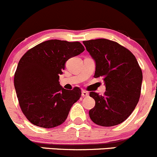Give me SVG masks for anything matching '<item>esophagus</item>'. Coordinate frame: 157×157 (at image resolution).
Masks as SVG:
<instances>
[{
  "label": "esophagus",
  "mask_w": 157,
  "mask_h": 157,
  "mask_svg": "<svg viewBox=\"0 0 157 157\" xmlns=\"http://www.w3.org/2000/svg\"><path fill=\"white\" fill-rule=\"evenodd\" d=\"M82 97H83V98H85V97H88V95H89V94H88L87 91H85V90H82Z\"/></svg>",
  "instance_id": "obj_1"
}]
</instances>
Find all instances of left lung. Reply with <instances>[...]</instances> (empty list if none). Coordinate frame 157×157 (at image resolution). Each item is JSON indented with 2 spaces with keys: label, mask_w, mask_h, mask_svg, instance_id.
Listing matches in <instances>:
<instances>
[{
  "label": "left lung",
  "mask_w": 157,
  "mask_h": 157,
  "mask_svg": "<svg viewBox=\"0 0 157 157\" xmlns=\"http://www.w3.org/2000/svg\"><path fill=\"white\" fill-rule=\"evenodd\" d=\"M96 62L94 77H102L106 85L103 95L90 91L95 101L89 110L90 119L105 127L119 125L127 119L138 104L143 79L136 58L129 50L105 38L84 41Z\"/></svg>",
  "instance_id": "obj_1"
}]
</instances>
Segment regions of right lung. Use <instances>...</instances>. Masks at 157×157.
<instances>
[{"mask_svg":"<svg viewBox=\"0 0 157 157\" xmlns=\"http://www.w3.org/2000/svg\"><path fill=\"white\" fill-rule=\"evenodd\" d=\"M85 51L78 41L49 40L38 44L21 57L14 86L22 113L33 125L45 128L63 123L80 98L78 87L67 90L59 85L66 62Z\"/></svg>","mask_w":157,"mask_h":157,"instance_id":"add662e5","label":"right lung"}]
</instances>
